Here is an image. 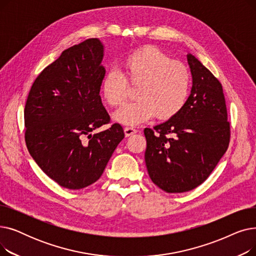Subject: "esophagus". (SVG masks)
<instances>
[{"mask_svg": "<svg viewBox=\"0 0 256 256\" xmlns=\"http://www.w3.org/2000/svg\"><path fill=\"white\" fill-rule=\"evenodd\" d=\"M137 132V130L135 128L132 126H126L124 128V134H126V137H130L132 135H134V134Z\"/></svg>", "mask_w": 256, "mask_h": 256, "instance_id": "obj_1", "label": "esophagus"}]
</instances>
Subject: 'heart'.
I'll use <instances>...</instances> for the list:
<instances>
[{
	"label": "heart",
	"instance_id": "heart-1",
	"mask_svg": "<svg viewBox=\"0 0 256 256\" xmlns=\"http://www.w3.org/2000/svg\"><path fill=\"white\" fill-rule=\"evenodd\" d=\"M128 84L137 86V100L130 102L113 115L116 122L138 126L154 115L169 119L184 106L190 93L191 78L184 64L172 61L156 48L145 46L121 63V72H108L102 84L104 100L111 106L122 104L128 98Z\"/></svg>",
	"mask_w": 256,
	"mask_h": 256
}]
</instances>
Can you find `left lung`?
Masks as SVG:
<instances>
[{
  "instance_id": "left-lung-1",
  "label": "left lung",
  "mask_w": 256,
  "mask_h": 256,
  "mask_svg": "<svg viewBox=\"0 0 256 256\" xmlns=\"http://www.w3.org/2000/svg\"><path fill=\"white\" fill-rule=\"evenodd\" d=\"M192 89L182 109L165 122L146 128L145 163L154 184L182 193L202 184L226 152L230 126L222 85L188 52Z\"/></svg>"
}]
</instances>
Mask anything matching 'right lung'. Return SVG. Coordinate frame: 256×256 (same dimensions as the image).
Returning a JSON list of instances; mask_svg holds the SVG:
<instances>
[{
    "mask_svg": "<svg viewBox=\"0 0 256 256\" xmlns=\"http://www.w3.org/2000/svg\"><path fill=\"white\" fill-rule=\"evenodd\" d=\"M104 44L90 38L62 52L39 74L24 106V140L46 176L70 190L96 182L124 138L110 122L100 96L104 78ZM87 136L88 140L82 139Z\"/></svg>",
    "mask_w": 256,
    "mask_h": 256,
    "instance_id": "1",
    "label": "right lung"
}]
</instances>
